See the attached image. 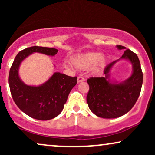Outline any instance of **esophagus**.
<instances>
[{
    "mask_svg": "<svg viewBox=\"0 0 155 155\" xmlns=\"http://www.w3.org/2000/svg\"><path fill=\"white\" fill-rule=\"evenodd\" d=\"M85 79H84L82 76H79V77L77 78V83H80V82H83V81H84Z\"/></svg>",
    "mask_w": 155,
    "mask_h": 155,
    "instance_id": "esophagus-1",
    "label": "esophagus"
}]
</instances>
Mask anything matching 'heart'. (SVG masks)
Instances as JSON below:
<instances>
[{
	"instance_id": "1",
	"label": "heart",
	"mask_w": 155,
	"mask_h": 155,
	"mask_svg": "<svg viewBox=\"0 0 155 155\" xmlns=\"http://www.w3.org/2000/svg\"><path fill=\"white\" fill-rule=\"evenodd\" d=\"M73 66L80 71L89 69L92 74L100 73L107 65V59L104 54H100L96 51H89L85 53H79L71 58ZM65 67L70 68L69 63L65 64Z\"/></svg>"
}]
</instances>
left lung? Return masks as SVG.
Listing matches in <instances>:
<instances>
[{
    "mask_svg": "<svg viewBox=\"0 0 155 155\" xmlns=\"http://www.w3.org/2000/svg\"><path fill=\"white\" fill-rule=\"evenodd\" d=\"M119 50L125 49L123 46H116ZM127 60L132 65L131 75L122 82L110 77L112 68L120 60ZM104 77L87 79L90 90L87 96L88 106L94 114L105 119H114L123 116L133 107L139 97L143 74L137 54L130 49L124 51L120 59L105 68Z\"/></svg>",
    "mask_w": 155,
    "mask_h": 155,
    "instance_id": "8db88e82",
    "label": "left lung"
}]
</instances>
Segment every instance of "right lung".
<instances>
[{
    "label": "right lung",
    "instance_id": "right-lung-1",
    "mask_svg": "<svg viewBox=\"0 0 155 155\" xmlns=\"http://www.w3.org/2000/svg\"><path fill=\"white\" fill-rule=\"evenodd\" d=\"M58 51L54 48L38 46L26 48L17 54L10 68L8 84L13 100L21 111L35 120H49L61 113L77 77L54 72L41 84L28 85L19 75V67L33 53L54 56Z\"/></svg>",
    "mask_w": 155,
    "mask_h": 155
}]
</instances>
